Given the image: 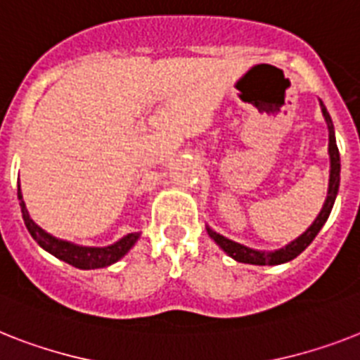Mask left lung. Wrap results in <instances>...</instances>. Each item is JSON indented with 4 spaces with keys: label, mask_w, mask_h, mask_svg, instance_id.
<instances>
[{
    "label": "left lung",
    "mask_w": 360,
    "mask_h": 360,
    "mask_svg": "<svg viewBox=\"0 0 360 360\" xmlns=\"http://www.w3.org/2000/svg\"><path fill=\"white\" fill-rule=\"evenodd\" d=\"M320 107H322L323 118L327 122V129H329V159H331V172H329V190H327L326 203H323L320 214L316 216V220L312 221V226L296 238L292 240L290 244H286L285 248L276 251H261V250H251L248 246H242L238 242H233L229 238H226L220 233H216L210 227H207V233L212 240L226 251L227 255L233 257L235 261L244 262V264H259V266H274V264H283V262H288L292 259H296L303 250H305L314 236L320 233V229L323 227V224L327 221L329 214H331V209L335 205V200H337L338 194V185H340V155H338L337 148V139H335V127H333L331 116L327 112L326 105L320 101Z\"/></svg>",
    "instance_id": "obj_1"
}]
</instances>
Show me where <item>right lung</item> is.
<instances>
[{
	"label": "right lung",
	"mask_w": 360,
	"mask_h": 360,
	"mask_svg": "<svg viewBox=\"0 0 360 360\" xmlns=\"http://www.w3.org/2000/svg\"><path fill=\"white\" fill-rule=\"evenodd\" d=\"M18 200H20V209H22V218L25 221V227L31 233L37 244L40 248L55 255L60 261L68 262V264L75 266V268H81V270H94V268H105V266L114 264L116 261H120L122 257L134 246V242L139 240L140 233H129L125 235L124 238H120L118 242H114L110 246L105 248H89V246H77V244H72L68 240H60V238H55L49 233H46L44 229L34 224L29 216L27 209H25V203H23L22 192H20L18 185Z\"/></svg>",
	"instance_id": "obj_1"
}]
</instances>
